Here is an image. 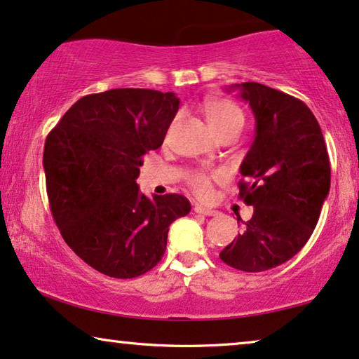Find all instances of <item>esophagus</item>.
<instances>
[{
    "mask_svg": "<svg viewBox=\"0 0 359 359\" xmlns=\"http://www.w3.org/2000/svg\"><path fill=\"white\" fill-rule=\"evenodd\" d=\"M195 213L205 215V216H215L218 211L211 210V208H205V206H195Z\"/></svg>",
    "mask_w": 359,
    "mask_h": 359,
    "instance_id": "esophagus-1",
    "label": "esophagus"
}]
</instances>
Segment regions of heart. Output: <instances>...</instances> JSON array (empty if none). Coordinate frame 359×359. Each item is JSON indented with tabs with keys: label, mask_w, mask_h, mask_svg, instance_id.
<instances>
[{
	"label": "heart",
	"mask_w": 359,
	"mask_h": 359,
	"mask_svg": "<svg viewBox=\"0 0 359 359\" xmlns=\"http://www.w3.org/2000/svg\"><path fill=\"white\" fill-rule=\"evenodd\" d=\"M203 112L206 122L210 123L215 133L231 127V125L244 123V115L241 109L228 99H208L203 105ZM211 182H213V175L198 172L189 179V187L198 198H208L211 195Z\"/></svg>",
	"instance_id": "1"
}]
</instances>
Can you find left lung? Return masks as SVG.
Masks as SVG:
<instances>
[{
    "mask_svg": "<svg viewBox=\"0 0 359 359\" xmlns=\"http://www.w3.org/2000/svg\"><path fill=\"white\" fill-rule=\"evenodd\" d=\"M234 88L257 122L239 182L254 215L219 259L257 273L285 264L309 241L330 190V161L320 125L302 100L259 83Z\"/></svg>",
    "mask_w": 359,
    "mask_h": 359,
    "instance_id": "1",
    "label": "left lung"
}]
</instances>
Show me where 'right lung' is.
<instances>
[{
  "instance_id": "right-lung-1",
  "label": "right lung",
  "mask_w": 359,
  "mask_h": 359,
  "mask_svg": "<svg viewBox=\"0 0 359 359\" xmlns=\"http://www.w3.org/2000/svg\"><path fill=\"white\" fill-rule=\"evenodd\" d=\"M179 110L174 93L110 89L81 97L43 148L50 210L63 239L89 266L112 278L154 269L169 226L189 215L177 194H140L143 156L158 149Z\"/></svg>"
}]
</instances>
